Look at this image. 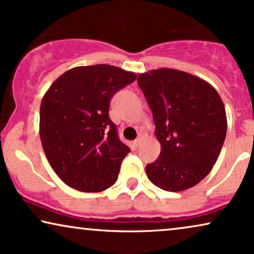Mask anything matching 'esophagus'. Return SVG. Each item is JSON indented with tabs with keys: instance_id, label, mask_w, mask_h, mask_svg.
I'll return each mask as SVG.
<instances>
[{
	"instance_id": "esophagus-1",
	"label": "esophagus",
	"mask_w": 254,
	"mask_h": 254,
	"mask_svg": "<svg viewBox=\"0 0 254 254\" xmlns=\"http://www.w3.org/2000/svg\"><path fill=\"white\" fill-rule=\"evenodd\" d=\"M141 142H142V137H138L134 141V145H135V147H138V145L141 144Z\"/></svg>"
}]
</instances>
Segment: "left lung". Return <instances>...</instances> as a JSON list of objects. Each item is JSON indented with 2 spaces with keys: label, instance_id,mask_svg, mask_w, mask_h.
Returning a JSON list of instances; mask_svg holds the SVG:
<instances>
[{
  "label": "left lung",
  "instance_id": "8db88e82",
  "mask_svg": "<svg viewBox=\"0 0 254 254\" xmlns=\"http://www.w3.org/2000/svg\"><path fill=\"white\" fill-rule=\"evenodd\" d=\"M155 123L161 154L145 166L159 189L180 192L211 171L227 135V114L209 83L189 72L161 68L138 75Z\"/></svg>",
  "mask_w": 254,
  "mask_h": 254
}]
</instances>
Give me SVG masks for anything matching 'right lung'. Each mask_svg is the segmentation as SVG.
I'll list each match as a JSON object with an SVG mask.
<instances>
[{
    "instance_id": "obj_1",
    "label": "right lung",
    "mask_w": 254,
    "mask_h": 254,
    "mask_svg": "<svg viewBox=\"0 0 254 254\" xmlns=\"http://www.w3.org/2000/svg\"><path fill=\"white\" fill-rule=\"evenodd\" d=\"M136 79L110 64L83 65L62 74L45 93L39 133L52 169L79 192H102L117 182L130 151L110 119L114 93Z\"/></svg>"
}]
</instances>
